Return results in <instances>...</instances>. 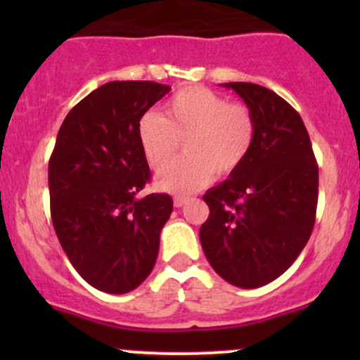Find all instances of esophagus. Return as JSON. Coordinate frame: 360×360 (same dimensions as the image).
<instances>
[{
  "instance_id": "obj_1",
  "label": "esophagus",
  "mask_w": 360,
  "mask_h": 360,
  "mask_svg": "<svg viewBox=\"0 0 360 360\" xmlns=\"http://www.w3.org/2000/svg\"><path fill=\"white\" fill-rule=\"evenodd\" d=\"M186 203H188V200H186V198H183V196L174 198V206H176V208H181V206H184Z\"/></svg>"
}]
</instances>
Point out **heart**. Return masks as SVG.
Segmentation results:
<instances>
[{
	"instance_id": "1",
	"label": "heart",
	"mask_w": 360,
	"mask_h": 360,
	"mask_svg": "<svg viewBox=\"0 0 360 360\" xmlns=\"http://www.w3.org/2000/svg\"><path fill=\"white\" fill-rule=\"evenodd\" d=\"M140 150L154 171L166 169L183 142L179 162L155 179L160 191L188 194L205 188L214 174L226 177L245 162L255 139V120L242 103H226L203 86L172 94L162 117L147 111L137 123Z\"/></svg>"
}]
</instances>
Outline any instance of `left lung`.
Returning a JSON list of instances; mask_svg holds the SVG:
<instances>
[{
  "instance_id": "obj_1",
  "label": "left lung",
  "mask_w": 360,
  "mask_h": 360,
  "mask_svg": "<svg viewBox=\"0 0 360 360\" xmlns=\"http://www.w3.org/2000/svg\"><path fill=\"white\" fill-rule=\"evenodd\" d=\"M255 120L245 162L203 196L210 217L203 252L226 283L254 289L279 278L307 245L315 225L318 166L300 113L274 91L225 82Z\"/></svg>"
}]
</instances>
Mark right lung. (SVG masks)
Here are the masks:
<instances>
[{
  "label": "right lung",
  "mask_w": 360,
  "mask_h": 360,
  "mask_svg": "<svg viewBox=\"0 0 360 360\" xmlns=\"http://www.w3.org/2000/svg\"><path fill=\"white\" fill-rule=\"evenodd\" d=\"M171 91L152 81H111L69 111L49 160L53 229L74 269L111 295L154 269L169 194L139 193L150 179L137 123Z\"/></svg>",
  "instance_id": "1"
}]
</instances>
